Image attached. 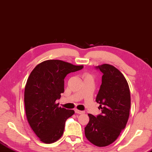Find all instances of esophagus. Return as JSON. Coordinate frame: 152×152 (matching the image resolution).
<instances>
[{"label": "esophagus", "instance_id": "esophagus-1", "mask_svg": "<svg viewBox=\"0 0 152 152\" xmlns=\"http://www.w3.org/2000/svg\"><path fill=\"white\" fill-rule=\"evenodd\" d=\"M75 112L76 113H78V114H83V113H85L83 111H80V110H77V109H75Z\"/></svg>", "mask_w": 152, "mask_h": 152}]
</instances>
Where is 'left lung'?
<instances>
[{
	"mask_svg": "<svg viewBox=\"0 0 152 152\" xmlns=\"http://www.w3.org/2000/svg\"><path fill=\"white\" fill-rule=\"evenodd\" d=\"M96 68L103 74L96 98L102 113L96 117L88 114L90 120L85 134L92 144L104 147L115 142L125 128L131 108V94L127 81L116 67L105 64Z\"/></svg>",
	"mask_w": 152,
	"mask_h": 152,
	"instance_id": "obj_1",
	"label": "left lung"
}]
</instances>
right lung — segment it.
Returning a JSON list of instances; mask_svg holds the SVG:
<instances>
[{
    "instance_id": "right-lung-1",
    "label": "right lung",
    "mask_w": 152,
    "mask_h": 152,
    "mask_svg": "<svg viewBox=\"0 0 152 152\" xmlns=\"http://www.w3.org/2000/svg\"><path fill=\"white\" fill-rule=\"evenodd\" d=\"M83 68V66L49 60L37 65L30 73L25 87V109L31 128L44 143L58 140L66 121L75 113L72 110L59 107L56 101L64 93L67 74Z\"/></svg>"
}]
</instances>
